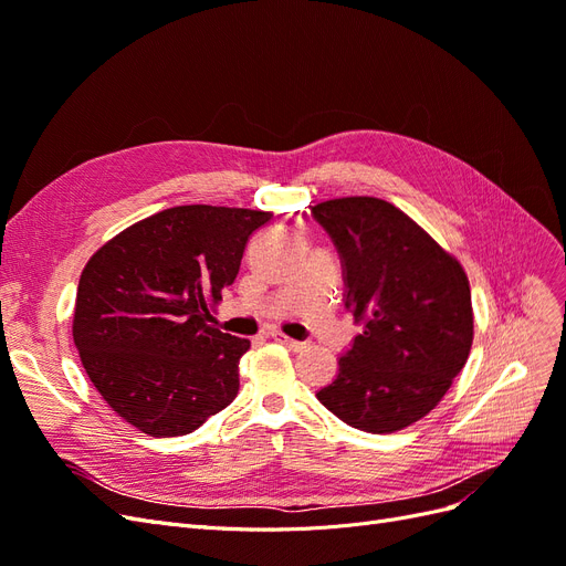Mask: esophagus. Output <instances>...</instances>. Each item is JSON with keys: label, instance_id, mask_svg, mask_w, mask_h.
Listing matches in <instances>:
<instances>
[{"label": "esophagus", "instance_id": "esophagus-1", "mask_svg": "<svg viewBox=\"0 0 566 566\" xmlns=\"http://www.w3.org/2000/svg\"><path fill=\"white\" fill-rule=\"evenodd\" d=\"M269 337H273L276 342H281V345L290 347L293 352H302V349H304V342H297V339H293V337H287V335H283L281 331H271V333H269Z\"/></svg>", "mask_w": 566, "mask_h": 566}]
</instances>
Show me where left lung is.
<instances>
[{
  "label": "left lung",
  "instance_id": "obj_1",
  "mask_svg": "<svg viewBox=\"0 0 566 566\" xmlns=\"http://www.w3.org/2000/svg\"><path fill=\"white\" fill-rule=\"evenodd\" d=\"M333 238L345 306L364 333L339 356L318 401L356 430L389 434L418 422L465 366L474 321L460 262L391 202L335 198L312 208Z\"/></svg>",
  "mask_w": 566,
  "mask_h": 566
}]
</instances>
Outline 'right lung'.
<instances>
[{"instance_id":"add662e5","label":"right lung","mask_w":566,"mask_h":566,"mask_svg":"<svg viewBox=\"0 0 566 566\" xmlns=\"http://www.w3.org/2000/svg\"><path fill=\"white\" fill-rule=\"evenodd\" d=\"M269 212L179 205L117 233L84 266L73 339L115 413L150 437L198 430L238 394L250 339L208 321Z\"/></svg>"}]
</instances>
